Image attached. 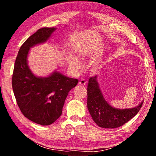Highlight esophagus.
<instances>
[{
  "label": "esophagus",
  "mask_w": 156,
  "mask_h": 156,
  "mask_svg": "<svg viewBox=\"0 0 156 156\" xmlns=\"http://www.w3.org/2000/svg\"><path fill=\"white\" fill-rule=\"evenodd\" d=\"M78 84H80V85H82V86H84L86 85L87 84V81L85 80V79H81V80L79 81Z\"/></svg>",
  "instance_id": "esophagus-1"
}]
</instances>
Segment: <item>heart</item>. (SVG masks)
Masks as SVG:
<instances>
[{
  "label": "heart",
  "mask_w": 156,
  "mask_h": 156,
  "mask_svg": "<svg viewBox=\"0 0 156 156\" xmlns=\"http://www.w3.org/2000/svg\"><path fill=\"white\" fill-rule=\"evenodd\" d=\"M69 65L70 67L75 70H79L80 68V63L76 58H71L69 60Z\"/></svg>",
  "instance_id": "1"
}]
</instances>
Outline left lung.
<instances>
[{
	"mask_svg": "<svg viewBox=\"0 0 156 156\" xmlns=\"http://www.w3.org/2000/svg\"><path fill=\"white\" fill-rule=\"evenodd\" d=\"M142 103L143 102L131 109H115L105 100L97 82V76L89 78L87 85V108L94 121L100 127H120L138 113Z\"/></svg>",
	"mask_w": 156,
	"mask_h": 156,
	"instance_id": "obj_1",
	"label": "left lung"
}]
</instances>
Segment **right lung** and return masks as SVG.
<instances>
[{
	"label": "right lung",
	"instance_id": "obj_1",
	"mask_svg": "<svg viewBox=\"0 0 156 156\" xmlns=\"http://www.w3.org/2000/svg\"><path fill=\"white\" fill-rule=\"evenodd\" d=\"M43 27L25 41L18 51L12 75V88L18 106L24 116L41 125H49L62 114L68 93L78 84L58 72L46 78L36 77L27 65L30 47L45 42L55 31Z\"/></svg>",
	"mask_w": 156,
	"mask_h": 156
}]
</instances>
